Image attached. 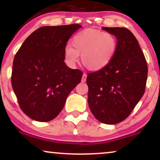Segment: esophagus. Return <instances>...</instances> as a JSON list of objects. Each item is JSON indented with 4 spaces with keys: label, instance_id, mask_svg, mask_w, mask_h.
<instances>
[{
    "label": "esophagus",
    "instance_id": "34e87169",
    "mask_svg": "<svg viewBox=\"0 0 160 160\" xmlns=\"http://www.w3.org/2000/svg\"><path fill=\"white\" fill-rule=\"evenodd\" d=\"M86 78H87V75H86V74H82L81 81H82V82H86Z\"/></svg>",
    "mask_w": 160,
    "mask_h": 160
}]
</instances>
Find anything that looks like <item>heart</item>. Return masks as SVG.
Instances as JSON below:
<instances>
[{
  "instance_id": "obj_1",
  "label": "heart",
  "mask_w": 160,
  "mask_h": 160,
  "mask_svg": "<svg viewBox=\"0 0 160 160\" xmlns=\"http://www.w3.org/2000/svg\"><path fill=\"white\" fill-rule=\"evenodd\" d=\"M72 44H67L64 56L70 66H74L81 54L82 63L88 69L98 71L108 66L116 54L118 47L114 35L100 30L87 29L72 38Z\"/></svg>"
}]
</instances>
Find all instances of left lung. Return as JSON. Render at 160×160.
I'll list each match as a JSON object with an SVG mask.
<instances>
[{"label": "left lung", "mask_w": 160, "mask_h": 160, "mask_svg": "<svg viewBox=\"0 0 160 160\" xmlns=\"http://www.w3.org/2000/svg\"><path fill=\"white\" fill-rule=\"evenodd\" d=\"M117 38L118 47L108 66L89 73L88 103L97 120L117 124L129 116L145 93L148 66L137 38L126 28L102 27Z\"/></svg>", "instance_id": "left-lung-1"}]
</instances>
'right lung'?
<instances>
[{"mask_svg": "<svg viewBox=\"0 0 160 160\" xmlns=\"http://www.w3.org/2000/svg\"><path fill=\"white\" fill-rule=\"evenodd\" d=\"M79 24L42 26L32 32L14 58L12 86L22 111L32 120H52L61 112L82 72L64 62L67 40Z\"/></svg>", "mask_w": 160, "mask_h": 160, "instance_id": "1", "label": "right lung"}]
</instances>
